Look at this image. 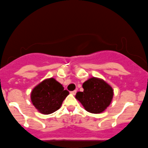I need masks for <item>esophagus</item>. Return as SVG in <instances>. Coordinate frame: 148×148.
<instances>
[{
    "label": "esophagus",
    "instance_id": "esophagus-1",
    "mask_svg": "<svg viewBox=\"0 0 148 148\" xmlns=\"http://www.w3.org/2000/svg\"><path fill=\"white\" fill-rule=\"evenodd\" d=\"M76 92H77V90H73V91H71L70 93L72 94V95H75Z\"/></svg>",
    "mask_w": 148,
    "mask_h": 148
}]
</instances>
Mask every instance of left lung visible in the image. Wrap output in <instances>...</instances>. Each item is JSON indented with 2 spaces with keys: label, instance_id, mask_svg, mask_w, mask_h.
Returning <instances> with one entry per match:
<instances>
[{
  "label": "left lung",
  "instance_id": "left-lung-1",
  "mask_svg": "<svg viewBox=\"0 0 148 148\" xmlns=\"http://www.w3.org/2000/svg\"><path fill=\"white\" fill-rule=\"evenodd\" d=\"M83 92H77L75 98L90 113L103 112L110 105L113 89L103 79L92 77L83 84Z\"/></svg>",
  "mask_w": 148,
  "mask_h": 148
}]
</instances>
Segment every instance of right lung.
Here are the masks:
<instances>
[{
	"label": "right lung",
	"instance_id": "right-lung-1",
	"mask_svg": "<svg viewBox=\"0 0 148 148\" xmlns=\"http://www.w3.org/2000/svg\"><path fill=\"white\" fill-rule=\"evenodd\" d=\"M69 91L53 78L45 79L37 85L31 93L32 103L39 112L49 114L59 110Z\"/></svg>",
	"mask_w": 148,
	"mask_h": 148
}]
</instances>
